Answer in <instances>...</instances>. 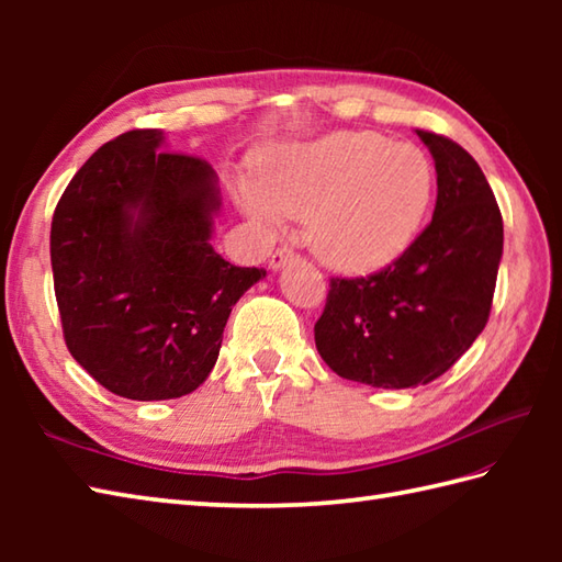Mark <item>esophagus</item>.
<instances>
[{"mask_svg": "<svg viewBox=\"0 0 562 562\" xmlns=\"http://www.w3.org/2000/svg\"><path fill=\"white\" fill-rule=\"evenodd\" d=\"M292 258H294V250H292L290 246H280V248L274 250V254L270 256V268H272V270H280V268L288 266V260H292Z\"/></svg>", "mask_w": 562, "mask_h": 562, "instance_id": "obj_1", "label": "esophagus"}]
</instances>
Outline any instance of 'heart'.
Here are the masks:
<instances>
[{
    "instance_id": "b5f03b06",
    "label": "heart",
    "mask_w": 562,
    "mask_h": 562,
    "mask_svg": "<svg viewBox=\"0 0 562 562\" xmlns=\"http://www.w3.org/2000/svg\"><path fill=\"white\" fill-rule=\"evenodd\" d=\"M256 188L241 190L262 226L308 220V244L328 268L374 272L403 256L435 198V166L415 145L338 130L256 161Z\"/></svg>"
}]
</instances>
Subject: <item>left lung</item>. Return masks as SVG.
<instances>
[{"label": "left lung", "mask_w": 562, "mask_h": 562, "mask_svg": "<svg viewBox=\"0 0 562 562\" xmlns=\"http://www.w3.org/2000/svg\"><path fill=\"white\" fill-rule=\"evenodd\" d=\"M435 159L432 222L369 278H330L316 350L342 379L411 389L471 348L493 306L503 214L481 166L457 142L415 130Z\"/></svg>", "instance_id": "obj_1"}]
</instances>
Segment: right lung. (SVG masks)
Instances as JSON below:
<instances>
[{
	"label": "right lung",
	"instance_id": "add662e5",
	"mask_svg": "<svg viewBox=\"0 0 562 562\" xmlns=\"http://www.w3.org/2000/svg\"><path fill=\"white\" fill-rule=\"evenodd\" d=\"M161 145V130H130L93 151L50 229L67 350L133 401L195 391L217 362L232 306L266 278L210 244L220 212L212 166Z\"/></svg>",
	"mask_w": 562,
	"mask_h": 562
}]
</instances>
